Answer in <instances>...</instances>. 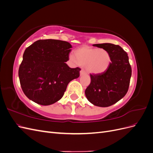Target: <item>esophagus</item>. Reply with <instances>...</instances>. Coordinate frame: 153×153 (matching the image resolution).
I'll return each mask as SVG.
<instances>
[{
    "instance_id": "obj_1",
    "label": "esophagus",
    "mask_w": 153,
    "mask_h": 153,
    "mask_svg": "<svg viewBox=\"0 0 153 153\" xmlns=\"http://www.w3.org/2000/svg\"><path fill=\"white\" fill-rule=\"evenodd\" d=\"M85 71L84 70V69H82V70L80 71V76L84 75H85Z\"/></svg>"
}]
</instances>
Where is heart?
<instances>
[{"label":"heart","mask_w":153,"mask_h":153,"mask_svg":"<svg viewBox=\"0 0 153 153\" xmlns=\"http://www.w3.org/2000/svg\"><path fill=\"white\" fill-rule=\"evenodd\" d=\"M70 59L80 66H85L86 71L91 74L100 75L105 73L110 66L111 57L107 50L92 48L87 46L76 49Z\"/></svg>","instance_id":"heart-1"}]
</instances>
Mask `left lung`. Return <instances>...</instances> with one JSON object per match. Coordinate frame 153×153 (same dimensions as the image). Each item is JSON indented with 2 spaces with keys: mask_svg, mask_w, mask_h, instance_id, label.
<instances>
[{
  "mask_svg": "<svg viewBox=\"0 0 153 153\" xmlns=\"http://www.w3.org/2000/svg\"><path fill=\"white\" fill-rule=\"evenodd\" d=\"M107 50L111 64L105 73L91 74V84L85 89L87 99L94 105L106 107L117 103L126 95L131 76V68L127 53L119 45L94 44Z\"/></svg>",
  "mask_w": 153,
  "mask_h": 153,
  "instance_id": "8db88e82",
  "label": "left lung"
}]
</instances>
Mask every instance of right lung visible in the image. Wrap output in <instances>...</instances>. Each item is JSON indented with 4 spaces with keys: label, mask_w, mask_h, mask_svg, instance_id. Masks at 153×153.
<instances>
[{
    "label": "right lung",
    "mask_w": 153,
    "mask_h": 153,
    "mask_svg": "<svg viewBox=\"0 0 153 153\" xmlns=\"http://www.w3.org/2000/svg\"><path fill=\"white\" fill-rule=\"evenodd\" d=\"M71 44L61 40L40 39L27 47L18 70L21 87L29 100L50 105L62 98L68 84L79 77V68L66 63Z\"/></svg>",
    "instance_id": "right-lung-1"
}]
</instances>
